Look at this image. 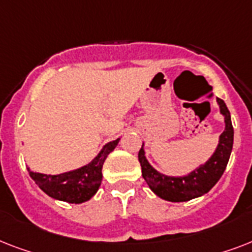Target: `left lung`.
I'll return each mask as SVG.
<instances>
[{"mask_svg":"<svg viewBox=\"0 0 252 252\" xmlns=\"http://www.w3.org/2000/svg\"><path fill=\"white\" fill-rule=\"evenodd\" d=\"M217 102L220 104L221 114L225 116V130L220 136L219 146L211 159L201 167L196 168L189 175L172 178V176L159 174L146 161L144 149L141 148L138 152V161L141 163L142 178L145 179L150 189L161 199L174 201V203L195 199L211 191V188L222 176L229 158H230L231 149H233L234 129L231 126L230 112L227 110L225 102L220 98H217Z\"/></svg>","mask_w":252,"mask_h":252,"instance_id":"left-lung-1","label":"left lung"}]
</instances>
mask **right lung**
Returning a JSON list of instances; mask_svg holds the SVG:
<instances>
[{
	"instance_id": "obj_1",
	"label": "right lung",
	"mask_w": 252,
	"mask_h": 252,
	"mask_svg": "<svg viewBox=\"0 0 252 252\" xmlns=\"http://www.w3.org/2000/svg\"><path fill=\"white\" fill-rule=\"evenodd\" d=\"M119 138L108 142L96 157L84 167L59 175H47L27 167L35 183L53 199L80 204L90 200L96 193L102 182V167L107 156L118 145Z\"/></svg>"
}]
</instances>
